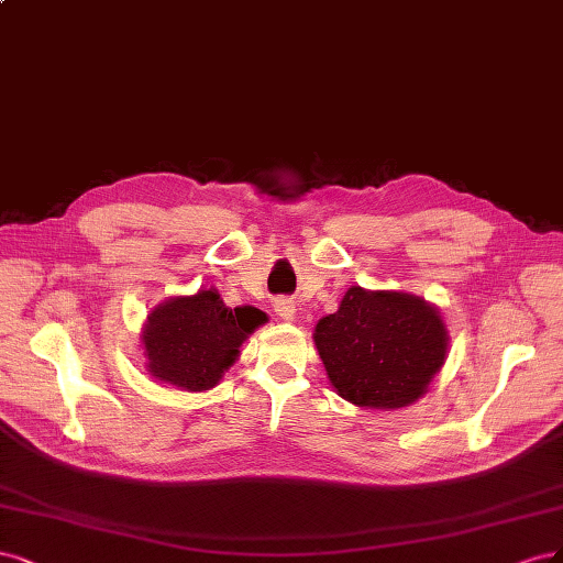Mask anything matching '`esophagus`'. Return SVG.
Returning <instances> with one entry per match:
<instances>
[{"mask_svg": "<svg viewBox=\"0 0 563 563\" xmlns=\"http://www.w3.org/2000/svg\"><path fill=\"white\" fill-rule=\"evenodd\" d=\"M274 311H276V316L280 318V320H295V316H297V303L292 301V299H276V303H274Z\"/></svg>", "mask_w": 563, "mask_h": 563, "instance_id": "34e87169", "label": "esophagus"}]
</instances>
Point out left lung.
<instances>
[{
  "instance_id": "8db88e82",
  "label": "left lung",
  "mask_w": 563,
  "mask_h": 563,
  "mask_svg": "<svg viewBox=\"0 0 563 563\" xmlns=\"http://www.w3.org/2000/svg\"><path fill=\"white\" fill-rule=\"evenodd\" d=\"M313 343L336 395L365 409H402L423 397L449 353L440 308L397 289L353 285L318 320Z\"/></svg>"
}]
</instances>
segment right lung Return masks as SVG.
Returning <instances> with one entry per match:
<instances>
[{
    "label": "right lung",
    "mask_w": 563,
    "mask_h": 563,
    "mask_svg": "<svg viewBox=\"0 0 563 563\" xmlns=\"http://www.w3.org/2000/svg\"><path fill=\"white\" fill-rule=\"evenodd\" d=\"M268 322L260 308H229L217 287L156 303L140 332L144 367L161 384L203 393L220 384L243 341Z\"/></svg>",
    "instance_id": "obj_1"
}]
</instances>
